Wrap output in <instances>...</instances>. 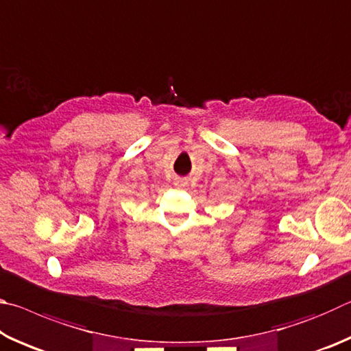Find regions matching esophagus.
<instances>
[{
	"instance_id": "obj_1",
	"label": "esophagus",
	"mask_w": 351,
	"mask_h": 351,
	"mask_svg": "<svg viewBox=\"0 0 351 351\" xmlns=\"http://www.w3.org/2000/svg\"><path fill=\"white\" fill-rule=\"evenodd\" d=\"M176 184H180V186H184V180H176Z\"/></svg>"
}]
</instances>
